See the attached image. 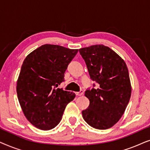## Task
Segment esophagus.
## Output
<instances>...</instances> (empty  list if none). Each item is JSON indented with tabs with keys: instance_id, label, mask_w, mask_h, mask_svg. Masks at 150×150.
Segmentation results:
<instances>
[{
	"instance_id": "obj_1",
	"label": "esophagus",
	"mask_w": 150,
	"mask_h": 150,
	"mask_svg": "<svg viewBox=\"0 0 150 150\" xmlns=\"http://www.w3.org/2000/svg\"><path fill=\"white\" fill-rule=\"evenodd\" d=\"M84 91L83 90H81L80 91H78V92H76V95L78 96H82L83 94Z\"/></svg>"
}]
</instances>
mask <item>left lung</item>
<instances>
[{
  "label": "left lung",
  "instance_id": "1",
  "mask_svg": "<svg viewBox=\"0 0 150 150\" xmlns=\"http://www.w3.org/2000/svg\"><path fill=\"white\" fill-rule=\"evenodd\" d=\"M85 60L90 79L98 84L88 88L85 95L89 100L83 117L89 126L99 130L110 128L120 120L131 96L128 67L113 50L103 45L79 50Z\"/></svg>",
  "mask_w": 150,
  "mask_h": 150
}]
</instances>
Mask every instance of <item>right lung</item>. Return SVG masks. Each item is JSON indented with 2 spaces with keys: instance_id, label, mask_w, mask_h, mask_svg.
I'll return each mask as SVG.
<instances>
[{
  "instance_id": "obj_1",
  "label": "right lung",
  "mask_w": 150,
  "mask_h": 150,
  "mask_svg": "<svg viewBox=\"0 0 150 150\" xmlns=\"http://www.w3.org/2000/svg\"><path fill=\"white\" fill-rule=\"evenodd\" d=\"M77 52L45 44L24 59L16 91L24 115L36 128L48 130L56 127L67 104L74 99V93L57 87L64 82L65 71Z\"/></svg>"
}]
</instances>
